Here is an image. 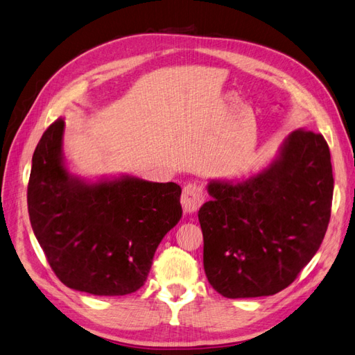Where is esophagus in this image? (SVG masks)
Returning <instances> with one entry per match:
<instances>
[{
    "instance_id": "esophagus-1",
    "label": "esophagus",
    "mask_w": 355,
    "mask_h": 355,
    "mask_svg": "<svg viewBox=\"0 0 355 355\" xmlns=\"http://www.w3.org/2000/svg\"><path fill=\"white\" fill-rule=\"evenodd\" d=\"M205 199L204 190L198 184H187L181 195V205L186 214H195Z\"/></svg>"
}]
</instances>
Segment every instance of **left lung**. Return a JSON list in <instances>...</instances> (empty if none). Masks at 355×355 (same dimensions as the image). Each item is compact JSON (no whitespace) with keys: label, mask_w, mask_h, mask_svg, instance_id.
<instances>
[{"label":"left lung","mask_w":355,"mask_h":355,"mask_svg":"<svg viewBox=\"0 0 355 355\" xmlns=\"http://www.w3.org/2000/svg\"><path fill=\"white\" fill-rule=\"evenodd\" d=\"M330 150L324 136L295 130L276 159L241 180H210L199 208L204 270L226 298L277 294L320 249L333 201Z\"/></svg>","instance_id":"8db88e82"}]
</instances>
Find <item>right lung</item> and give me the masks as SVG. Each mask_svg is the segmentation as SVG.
<instances>
[{"mask_svg":"<svg viewBox=\"0 0 355 355\" xmlns=\"http://www.w3.org/2000/svg\"><path fill=\"white\" fill-rule=\"evenodd\" d=\"M64 120L33 154L28 214L35 239L66 286L93 295L138 291L163 237L180 222L181 187L133 175H73L62 153Z\"/></svg>","mask_w":355,"mask_h":355,"instance_id":"right-lung-1","label":"right lung"}]
</instances>
